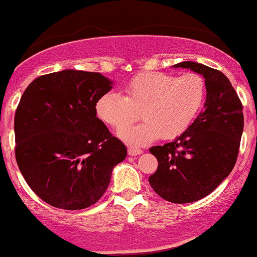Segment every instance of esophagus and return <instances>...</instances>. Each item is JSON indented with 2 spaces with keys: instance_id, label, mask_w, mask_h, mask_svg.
I'll return each instance as SVG.
<instances>
[{
  "instance_id": "esophagus-1",
  "label": "esophagus",
  "mask_w": 257,
  "mask_h": 257,
  "mask_svg": "<svg viewBox=\"0 0 257 257\" xmlns=\"http://www.w3.org/2000/svg\"><path fill=\"white\" fill-rule=\"evenodd\" d=\"M127 152L130 156H137V155H141L142 154V150L141 149H137V147H132L130 146L127 149Z\"/></svg>"
}]
</instances>
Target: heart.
I'll use <instances>...</instances> for the list:
<instances>
[{"label": "heart", "instance_id": "heart-1", "mask_svg": "<svg viewBox=\"0 0 257 257\" xmlns=\"http://www.w3.org/2000/svg\"><path fill=\"white\" fill-rule=\"evenodd\" d=\"M122 92L123 97L115 92L100 96L96 115L110 127L121 130L118 135L125 141L144 145L159 136L176 139L191 127L206 100V81L196 72H141L123 86ZM137 110L144 122L125 129L138 118Z\"/></svg>", "mask_w": 257, "mask_h": 257}]
</instances>
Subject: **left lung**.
Masks as SVG:
<instances>
[{
    "instance_id": "1",
    "label": "left lung",
    "mask_w": 257,
    "mask_h": 257,
    "mask_svg": "<svg viewBox=\"0 0 257 257\" xmlns=\"http://www.w3.org/2000/svg\"><path fill=\"white\" fill-rule=\"evenodd\" d=\"M175 67L190 68L204 76L206 101L185 134L164 146L150 149L159 166L149 182L166 201L187 204L211 194L232 171L240 149L243 113L235 88L221 71L191 61Z\"/></svg>"
}]
</instances>
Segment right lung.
Masks as SVG:
<instances>
[{"label":"right lung","mask_w":257,"mask_h":257,"mask_svg":"<svg viewBox=\"0 0 257 257\" xmlns=\"http://www.w3.org/2000/svg\"><path fill=\"white\" fill-rule=\"evenodd\" d=\"M112 82L98 72L63 70L32 81L15 113V155L32 191L48 205L82 210L105 194L126 146L96 117Z\"/></svg>","instance_id":"obj_1"}]
</instances>
